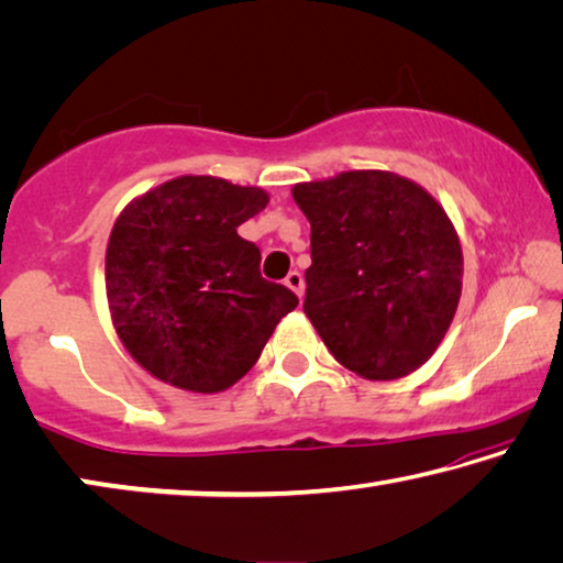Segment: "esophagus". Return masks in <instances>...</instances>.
<instances>
[{"instance_id":"esophagus-1","label":"esophagus","mask_w":563,"mask_h":563,"mask_svg":"<svg viewBox=\"0 0 563 563\" xmlns=\"http://www.w3.org/2000/svg\"><path fill=\"white\" fill-rule=\"evenodd\" d=\"M284 284H287V287L295 291L297 297L305 295V276H301L299 272H289L287 279H284Z\"/></svg>"}]
</instances>
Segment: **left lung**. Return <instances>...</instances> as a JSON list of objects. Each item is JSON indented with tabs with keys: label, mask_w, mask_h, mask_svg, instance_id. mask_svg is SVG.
Returning a JSON list of instances; mask_svg holds the SVG:
<instances>
[{
	"label": "left lung",
	"mask_w": 563,
	"mask_h": 563,
	"mask_svg": "<svg viewBox=\"0 0 563 563\" xmlns=\"http://www.w3.org/2000/svg\"><path fill=\"white\" fill-rule=\"evenodd\" d=\"M291 195L312 225L305 312L317 335L357 376H409L439 347L462 295V246L444 208L383 169L299 183Z\"/></svg>",
	"instance_id": "obj_1"
}]
</instances>
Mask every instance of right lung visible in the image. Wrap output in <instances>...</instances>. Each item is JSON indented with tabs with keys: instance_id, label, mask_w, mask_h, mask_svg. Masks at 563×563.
Returning a JSON list of instances; mask_svg holds the SVG:
<instances>
[{
	"instance_id": "obj_1",
	"label": "right lung",
	"mask_w": 563,
	"mask_h": 563,
	"mask_svg": "<svg viewBox=\"0 0 563 563\" xmlns=\"http://www.w3.org/2000/svg\"><path fill=\"white\" fill-rule=\"evenodd\" d=\"M262 187L183 175L129 202L106 249V297L129 355L154 378L218 394L246 376L299 305L262 276L239 225L262 213Z\"/></svg>"
}]
</instances>
